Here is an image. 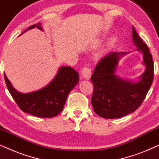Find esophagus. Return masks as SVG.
<instances>
[{
	"label": "esophagus",
	"instance_id": "34e87169",
	"mask_svg": "<svg viewBox=\"0 0 159 159\" xmlns=\"http://www.w3.org/2000/svg\"><path fill=\"white\" fill-rule=\"evenodd\" d=\"M82 77L86 80H90L91 75H92V71L89 66H84L82 69Z\"/></svg>",
	"mask_w": 159,
	"mask_h": 159
}]
</instances>
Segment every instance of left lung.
Instances as JSON below:
<instances>
[{
	"instance_id": "obj_1",
	"label": "left lung",
	"mask_w": 159,
	"mask_h": 159,
	"mask_svg": "<svg viewBox=\"0 0 159 159\" xmlns=\"http://www.w3.org/2000/svg\"><path fill=\"white\" fill-rule=\"evenodd\" d=\"M132 40L143 56L145 70L138 82L119 78L115 72L118 62L127 52H111L99 60L91 81V103L94 111L105 119H116L131 114L140 107L151 88L154 75L152 55L132 26Z\"/></svg>"
}]
</instances>
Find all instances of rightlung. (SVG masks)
I'll use <instances>...</instances> for the list:
<instances>
[{"label": "right lung", "instance_id": "1", "mask_svg": "<svg viewBox=\"0 0 159 159\" xmlns=\"http://www.w3.org/2000/svg\"><path fill=\"white\" fill-rule=\"evenodd\" d=\"M37 27L43 31L41 23L33 25L24 31ZM6 86L10 94L24 112L41 118H51L62 111L67 97L79 82V74L69 66H61L50 83L40 90L21 93L14 88L4 74Z\"/></svg>", "mask_w": 159, "mask_h": 159}]
</instances>
